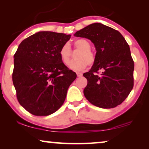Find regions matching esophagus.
<instances>
[{
	"label": "esophagus",
	"mask_w": 149,
	"mask_h": 149,
	"mask_svg": "<svg viewBox=\"0 0 149 149\" xmlns=\"http://www.w3.org/2000/svg\"><path fill=\"white\" fill-rule=\"evenodd\" d=\"M77 77H79L82 76L83 74H82V72H77Z\"/></svg>",
	"instance_id": "34e87169"
}]
</instances>
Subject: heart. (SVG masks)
<instances>
[{
	"label": "heart",
	"mask_w": 149,
	"mask_h": 149,
	"mask_svg": "<svg viewBox=\"0 0 149 149\" xmlns=\"http://www.w3.org/2000/svg\"><path fill=\"white\" fill-rule=\"evenodd\" d=\"M74 48L77 50H80L76 55V60L71 62L70 68L74 70H81L85 68L87 64L91 65L95 61V56L92 52L90 50V43L87 40L83 38H79L74 40ZM60 57L62 63L65 65H68L71 59V49L68 44H64L61 47L60 52Z\"/></svg>",
	"instance_id": "b5f03b06"
}]
</instances>
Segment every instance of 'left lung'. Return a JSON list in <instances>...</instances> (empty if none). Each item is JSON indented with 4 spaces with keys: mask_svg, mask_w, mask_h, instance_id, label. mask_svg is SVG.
<instances>
[{
    "mask_svg": "<svg viewBox=\"0 0 149 149\" xmlns=\"http://www.w3.org/2000/svg\"><path fill=\"white\" fill-rule=\"evenodd\" d=\"M77 37L94 44L96 54L90 70L83 74L85 97L95 107L112 109L121 104L134 86V64L129 45L119 31L93 23L77 31Z\"/></svg>",
    "mask_w": 149,
    "mask_h": 149,
    "instance_id": "8db88e82",
    "label": "left lung"
}]
</instances>
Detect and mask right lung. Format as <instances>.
Returning <instances> with one entry per match:
<instances>
[{
  "mask_svg": "<svg viewBox=\"0 0 149 149\" xmlns=\"http://www.w3.org/2000/svg\"><path fill=\"white\" fill-rule=\"evenodd\" d=\"M70 34L41 31L22 40L14 55L12 79L20 104L36 116L61 107L77 78L61 60L60 50Z\"/></svg>",
  "mask_w": 149,
  "mask_h": 149,
  "instance_id": "add662e5",
  "label": "right lung"
}]
</instances>
